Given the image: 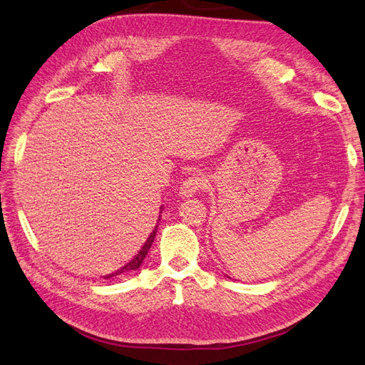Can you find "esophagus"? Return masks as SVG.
Instances as JSON below:
<instances>
[{"label": "esophagus", "instance_id": "obj_1", "mask_svg": "<svg viewBox=\"0 0 365 365\" xmlns=\"http://www.w3.org/2000/svg\"><path fill=\"white\" fill-rule=\"evenodd\" d=\"M207 185V180L204 175H192L187 178L181 187H180V196L182 200H189V197H193L197 192L202 190Z\"/></svg>", "mask_w": 365, "mask_h": 365}]
</instances>
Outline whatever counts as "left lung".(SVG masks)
Listing matches in <instances>:
<instances>
[{
  "mask_svg": "<svg viewBox=\"0 0 365 365\" xmlns=\"http://www.w3.org/2000/svg\"><path fill=\"white\" fill-rule=\"evenodd\" d=\"M227 277H228V275H227Z\"/></svg>",
  "mask_w": 365,
  "mask_h": 365,
  "instance_id": "1",
  "label": "left lung"
}]
</instances>
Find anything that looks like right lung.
<instances>
[{
    "label": "right lung",
    "mask_w": 365,
    "mask_h": 365,
    "mask_svg": "<svg viewBox=\"0 0 365 365\" xmlns=\"http://www.w3.org/2000/svg\"><path fill=\"white\" fill-rule=\"evenodd\" d=\"M163 210H164V205H161V207H160V213L163 212ZM160 219H161V215L158 216V222H160ZM158 222H157L155 228L152 230V233L149 235V237L146 239L145 244H143V247L140 248V251L135 254L134 259H130L126 264H123V267L118 268L117 271H114V272H111V274H106V275H103V279H105V280H109V279H113V277H117V275H120V274H125V272L135 271V269H138V268L141 267L143 260L146 259V256H148V251H149V250H150V247H152V242H153V239H155L157 230H158Z\"/></svg>",
    "instance_id": "1"
}]
</instances>
